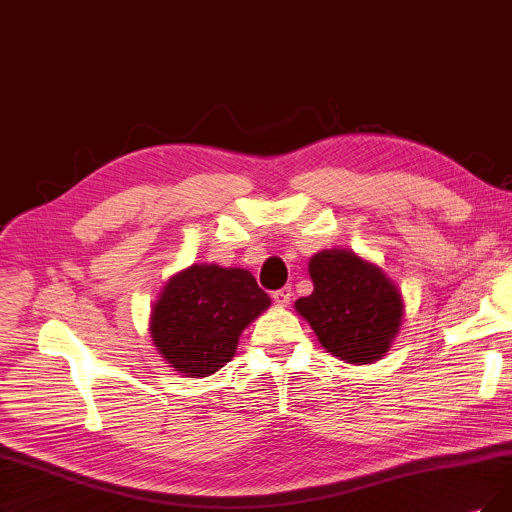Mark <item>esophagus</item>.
<instances>
[{
	"label": "esophagus",
	"mask_w": 512,
	"mask_h": 512,
	"mask_svg": "<svg viewBox=\"0 0 512 512\" xmlns=\"http://www.w3.org/2000/svg\"><path fill=\"white\" fill-rule=\"evenodd\" d=\"M291 297H293L291 287H282V289H278V291L272 293V299L276 301L278 306H289V304H291Z\"/></svg>",
	"instance_id": "obj_1"
}]
</instances>
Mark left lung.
<instances>
[{
	"label": "left lung",
	"instance_id": "1",
	"mask_svg": "<svg viewBox=\"0 0 512 512\" xmlns=\"http://www.w3.org/2000/svg\"><path fill=\"white\" fill-rule=\"evenodd\" d=\"M314 291L295 310L318 342L346 363H371L388 352L403 316L401 293L386 274L350 251H323L310 259Z\"/></svg>",
	"mask_w": 512,
	"mask_h": 512
}]
</instances>
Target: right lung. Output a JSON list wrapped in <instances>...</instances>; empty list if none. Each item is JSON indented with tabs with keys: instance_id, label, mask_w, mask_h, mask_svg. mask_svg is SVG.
Listing matches in <instances>:
<instances>
[{
	"instance_id": "1",
	"label": "right lung",
	"mask_w": 512,
	"mask_h": 512,
	"mask_svg": "<svg viewBox=\"0 0 512 512\" xmlns=\"http://www.w3.org/2000/svg\"><path fill=\"white\" fill-rule=\"evenodd\" d=\"M268 306L251 272L192 266L164 287L149 331L175 371L206 377L232 361L242 329Z\"/></svg>"
}]
</instances>
